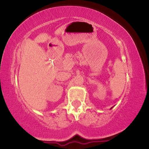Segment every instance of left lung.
<instances>
[{
	"label": "left lung",
	"mask_w": 149,
	"mask_h": 149,
	"mask_svg": "<svg viewBox=\"0 0 149 149\" xmlns=\"http://www.w3.org/2000/svg\"><path fill=\"white\" fill-rule=\"evenodd\" d=\"M111 109H112V108H111Z\"/></svg>",
	"instance_id": "obj_1"
}]
</instances>
